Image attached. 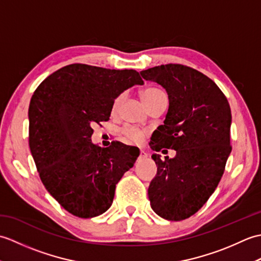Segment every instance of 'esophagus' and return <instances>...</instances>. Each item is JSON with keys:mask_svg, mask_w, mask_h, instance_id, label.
<instances>
[{"mask_svg": "<svg viewBox=\"0 0 261 261\" xmlns=\"http://www.w3.org/2000/svg\"><path fill=\"white\" fill-rule=\"evenodd\" d=\"M147 157H148L147 152H146V151H143V150H141V151H140V154H139V159H140V160H143V159H146Z\"/></svg>", "mask_w": 261, "mask_h": 261, "instance_id": "34e87169", "label": "esophagus"}]
</instances>
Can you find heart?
<instances>
[{
    "instance_id": "obj_1",
    "label": "heart",
    "mask_w": 261,
    "mask_h": 261,
    "mask_svg": "<svg viewBox=\"0 0 261 261\" xmlns=\"http://www.w3.org/2000/svg\"><path fill=\"white\" fill-rule=\"evenodd\" d=\"M164 95H165L164 92H162L160 90H157V88H152V87L146 88V90H143L140 93L142 101L147 105V107L149 104H151L153 101H156L158 97L164 96ZM123 99H124L123 93L115 97V99L113 101V104H112L113 112H116V111L119 110L120 105L122 104V102H123ZM124 135H125V138L127 140L131 142H135V143H139L143 139H145V132L141 130L135 129V127H126V129H124Z\"/></svg>"
}]
</instances>
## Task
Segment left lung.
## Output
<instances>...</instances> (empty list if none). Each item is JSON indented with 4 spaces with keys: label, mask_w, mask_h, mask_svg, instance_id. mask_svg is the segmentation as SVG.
Segmentation results:
<instances>
[{
    "label": "left lung",
    "mask_w": 261,
    "mask_h": 261,
    "mask_svg": "<svg viewBox=\"0 0 261 261\" xmlns=\"http://www.w3.org/2000/svg\"><path fill=\"white\" fill-rule=\"evenodd\" d=\"M162 85L169 108L164 124L151 136L152 150L174 149V158L153 153L157 174L148 188L151 208L163 219L181 221L206 203L224 173L230 146L231 109L215 83L179 64L140 71Z\"/></svg>",
    "instance_id": "1"
}]
</instances>
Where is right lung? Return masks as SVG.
<instances>
[{
    "mask_svg": "<svg viewBox=\"0 0 261 261\" xmlns=\"http://www.w3.org/2000/svg\"><path fill=\"white\" fill-rule=\"evenodd\" d=\"M134 69L71 64L55 71L33 93L29 147L50 195L75 216L90 219L110 208L115 186L134 167L138 148L119 141L94 145L92 125L110 119L115 97L142 85Z\"/></svg>",
    "mask_w": 261,
    "mask_h": 261,
    "instance_id": "1",
    "label": "right lung"
}]
</instances>
